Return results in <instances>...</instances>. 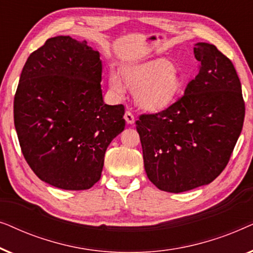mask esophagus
Instances as JSON below:
<instances>
[{
  "mask_svg": "<svg viewBox=\"0 0 253 253\" xmlns=\"http://www.w3.org/2000/svg\"><path fill=\"white\" fill-rule=\"evenodd\" d=\"M124 119H126L127 124H133L134 123V116L132 115V113H131V112H126V114H124Z\"/></svg>",
  "mask_w": 253,
  "mask_h": 253,
  "instance_id": "1",
  "label": "esophagus"
}]
</instances>
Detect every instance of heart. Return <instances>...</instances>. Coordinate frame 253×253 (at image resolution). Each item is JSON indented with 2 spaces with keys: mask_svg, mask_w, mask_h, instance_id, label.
<instances>
[{
  "mask_svg": "<svg viewBox=\"0 0 253 253\" xmlns=\"http://www.w3.org/2000/svg\"><path fill=\"white\" fill-rule=\"evenodd\" d=\"M110 70L108 84L114 95L124 94V84L134 91L137 105L145 110L159 112L172 105L183 87L177 69L166 58H154L143 63L126 65L121 71Z\"/></svg>",
  "mask_w": 253,
  "mask_h": 253,
  "instance_id": "obj_1",
  "label": "heart"
}]
</instances>
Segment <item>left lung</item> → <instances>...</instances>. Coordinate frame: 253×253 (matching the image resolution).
<instances>
[{"label": "left lung", "mask_w": 253, "mask_h": 253, "mask_svg": "<svg viewBox=\"0 0 253 253\" xmlns=\"http://www.w3.org/2000/svg\"><path fill=\"white\" fill-rule=\"evenodd\" d=\"M198 75L184 95L158 114L136 121L147 177L178 193L219 176L243 127L245 106L233 63L214 44L197 42Z\"/></svg>", "instance_id": "left-lung-1"}]
</instances>
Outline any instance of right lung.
<instances>
[{
    "instance_id": "1",
    "label": "right lung",
    "mask_w": 253,
    "mask_h": 253,
    "mask_svg": "<svg viewBox=\"0 0 253 253\" xmlns=\"http://www.w3.org/2000/svg\"><path fill=\"white\" fill-rule=\"evenodd\" d=\"M101 74L99 51L69 36L48 39L20 74L13 101L20 148L34 174L55 188H92L126 126L123 105L103 101Z\"/></svg>"
}]
</instances>
